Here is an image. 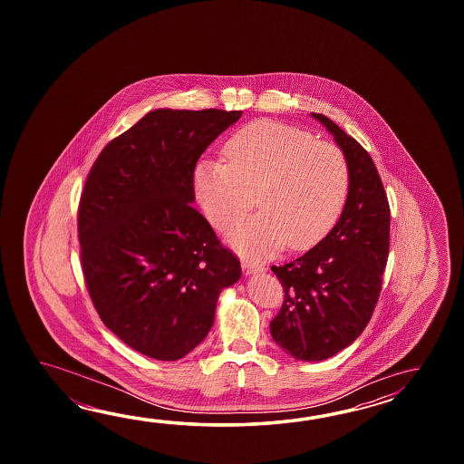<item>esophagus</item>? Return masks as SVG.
I'll list each match as a JSON object with an SVG mask.
<instances>
[{"label":"esophagus","mask_w":464,"mask_h":464,"mask_svg":"<svg viewBox=\"0 0 464 464\" xmlns=\"http://www.w3.org/2000/svg\"><path fill=\"white\" fill-rule=\"evenodd\" d=\"M242 270L246 272V276H250V274H258V272H262V270H264V266H262V264H256V262H250V260H244V262H242Z\"/></svg>","instance_id":"1"}]
</instances>
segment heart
Here are the masks:
<instances>
[{"label": "heart", "mask_w": 464, "mask_h": 464, "mask_svg": "<svg viewBox=\"0 0 464 464\" xmlns=\"http://www.w3.org/2000/svg\"><path fill=\"white\" fill-rule=\"evenodd\" d=\"M226 156L227 162H198L194 190L220 230L246 216L256 194L260 210L230 234V244L242 256H268L286 244L290 250H306L343 212L350 190L345 154L308 130L256 119L228 138Z\"/></svg>", "instance_id": "b5f03b06"}]
</instances>
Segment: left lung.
<instances>
[{
    "instance_id": "left-lung-1",
    "label": "left lung",
    "mask_w": 464,
    "mask_h": 464,
    "mask_svg": "<svg viewBox=\"0 0 464 464\" xmlns=\"http://www.w3.org/2000/svg\"><path fill=\"white\" fill-rule=\"evenodd\" d=\"M343 150L350 190L335 227L305 256L272 266L285 300L270 322L276 345L320 362L352 345L373 315L390 250V206L373 159L332 119L312 112Z\"/></svg>"
}]
</instances>
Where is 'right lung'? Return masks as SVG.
Here are the masks:
<instances>
[{
  "label": "right lung",
  "instance_id": "1",
  "mask_svg": "<svg viewBox=\"0 0 464 464\" xmlns=\"http://www.w3.org/2000/svg\"><path fill=\"white\" fill-rule=\"evenodd\" d=\"M242 111L156 109L112 139L78 208L81 266L102 324L139 353L188 355L214 324L218 294L242 276L192 208L194 169Z\"/></svg>",
  "mask_w": 464,
  "mask_h": 464
}]
</instances>
